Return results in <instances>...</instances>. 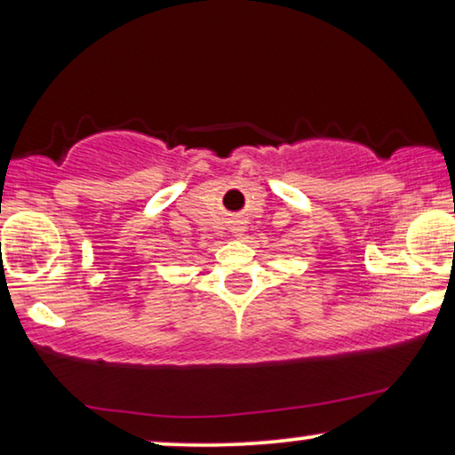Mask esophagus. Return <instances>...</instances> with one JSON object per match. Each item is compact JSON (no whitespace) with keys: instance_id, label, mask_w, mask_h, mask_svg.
Segmentation results:
<instances>
[{"instance_id":"34e87169","label":"esophagus","mask_w":455,"mask_h":455,"mask_svg":"<svg viewBox=\"0 0 455 455\" xmlns=\"http://www.w3.org/2000/svg\"><path fill=\"white\" fill-rule=\"evenodd\" d=\"M242 232H244V226H242V221H234L232 234H234V235H242Z\"/></svg>"}]
</instances>
